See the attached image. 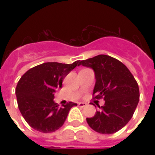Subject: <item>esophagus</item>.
<instances>
[{
    "instance_id": "esophagus-1",
    "label": "esophagus",
    "mask_w": 155,
    "mask_h": 155,
    "mask_svg": "<svg viewBox=\"0 0 155 155\" xmlns=\"http://www.w3.org/2000/svg\"><path fill=\"white\" fill-rule=\"evenodd\" d=\"M78 105L80 106V107H85V106L87 105V104L84 103V102H79Z\"/></svg>"
}]
</instances>
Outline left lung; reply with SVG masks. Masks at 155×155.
Segmentation results:
<instances>
[{
    "mask_svg": "<svg viewBox=\"0 0 155 155\" xmlns=\"http://www.w3.org/2000/svg\"><path fill=\"white\" fill-rule=\"evenodd\" d=\"M80 65L94 71L93 95L104 101L101 109L86 119L87 124L102 134L117 132L130 121L137 108L139 101L137 81L126 66L111 56L99 54L80 61Z\"/></svg>",
    "mask_w": 155,
    "mask_h": 155,
    "instance_id": "obj_1",
    "label": "left lung"
}]
</instances>
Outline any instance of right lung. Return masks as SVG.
Masks as SVG:
<instances>
[{
  "instance_id": "obj_1",
  "label": "right lung",
  "mask_w": 155,
  "mask_h": 155,
  "mask_svg": "<svg viewBox=\"0 0 155 155\" xmlns=\"http://www.w3.org/2000/svg\"><path fill=\"white\" fill-rule=\"evenodd\" d=\"M80 60L71 64L44 63L28 70L21 76L16 87V97L21 115L37 131L51 133L64 124L68 113L77 104L69 102L59 107L54 101V92L62 87L63 79Z\"/></svg>"
}]
</instances>
